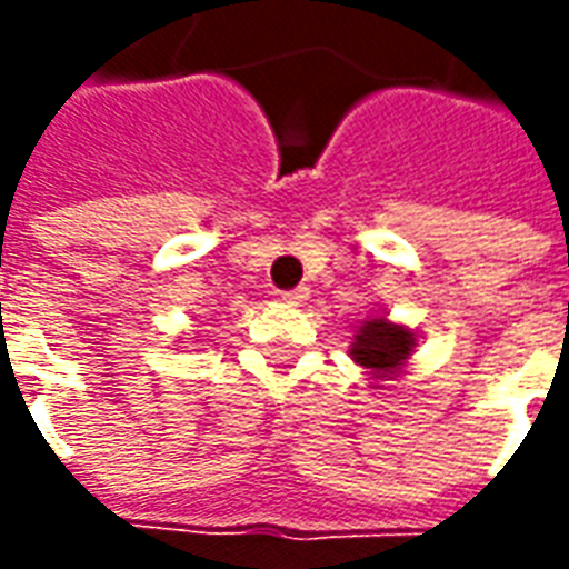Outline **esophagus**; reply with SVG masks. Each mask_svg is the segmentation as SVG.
<instances>
[{
	"label": "esophagus",
	"mask_w": 569,
	"mask_h": 569,
	"mask_svg": "<svg viewBox=\"0 0 569 569\" xmlns=\"http://www.w3.org/2000/svg\"><path fill=\"white\" fill-rule=\"evenodd\" d=\"M310 296L308 286H296V289H286V292H280V298H283L286 305H292V308H298V305H305Z\"/></svg>",
	"instance_id": "34e87169"
}]
</instances>
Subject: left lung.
Listing matches in <instances>:
<instances>
[{"label": "left lung", "mask_w": 569, "mask_h": 569, "mask_svg": "<svg viewBox=\"0 0 569 569\" xmlns=\"http://www.w3.org/2000/svg\"><path fill=\"white\" fill-rule=\"evenodd\" d=\"M411 347H415V335L408 329L387 320H369L366 326H359L350 357L357 359L359 366L378 371V378H390L406 362Z\"/></svg>", "instance_id": "1"}]
</instances>
